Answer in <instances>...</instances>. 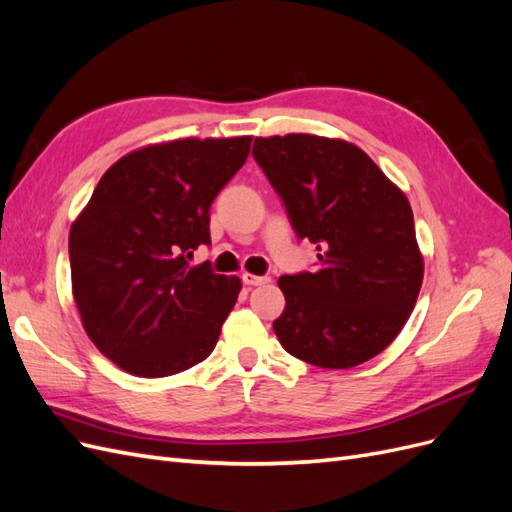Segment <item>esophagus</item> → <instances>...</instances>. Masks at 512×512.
I'll return each mask as SVG.
<instances>
[{
    "mask_svg": "<svg viewBox=\"0 0 512 512\" xmlns=\"http://www.w3.org/2000/svg\"><path fill=\"white\" fill-rule=\"evenodd\" d=\"M241 280H243V284H247V286H262V284H269L271 277H269V275H252V273H243V275H241Z\"/></svg>",
    "mask_w": 512,
    "mask_h": 512,
    "instance_id": "1",
    "label": "esophagus"
}]
</instances>
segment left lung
Segmentation results:
<instances>
[{
	"mask_svg": "<svg viewBox=\"0 0 512 512\" xmlns=\"http://www.w3.org/2000/svg\"><path fill=\"white\" fill-rule=\"evenodd\" d=\"M252 156L318 267L282 275L273 331L286 352L327 369L374 359L404 329L423 284L406 194L363 149L339 138H256Z\"/></svg>",
	"mask_w": 512,
	"mask_h": 512,
	"instance_id": "8db88e82",
	"label": "left lung"
}]
</instances>
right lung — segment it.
Listing matches in <instances>:
<instances>
[{
	"instance_id": "right-lung-1",
	"label": "right lung",
	"mask_w": 512,
	"mask_h": 512,
	"mask_svg": "<svg viewBox=\"0 0 512 512\" xmlns=\"http://www.w3.org/2000/svg\"><path fill=\"white\" fill-rule=\"evenodd\" d=\"M252 136L179 138L106 170L70 228L72 294L96 348L128 374L164 378L205 361L241 280L190 267L209 245V207Z\"/></svg>"
}]
</instances>
